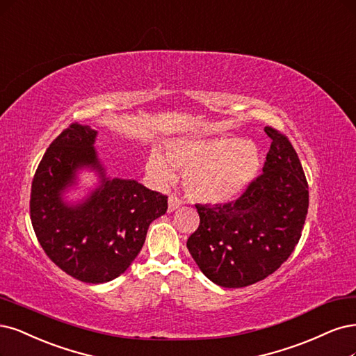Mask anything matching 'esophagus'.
Wrapping results in <instances>:
<instances>
[{"mask_svg": "<svg viewBox=\"0 0 356 356\" xmlns=\"http://www.w3.org/2000/svg\"><path fill=\"white\" fill-rule=\"evenodd\" d=\"M179 206H181V200L177 199V197H174V195H170V197L168 199V212L177 211Z\"/></svg>", "mask_w": 356, "mask_h": 356, "instance_id": "obj_1", "label": "esophagus"}]
</instances>
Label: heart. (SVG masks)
<instances>
[{"label":"heart","mask_w":356,"mask_h":356,"mask_svg":"<svg viewBox=\"0 0 356 356\" xmlns=\"http://www.w3.org/2000/svg\"><path fill=\"white\" fill-rule=\"evenodd\" d=\"M261 156L248 140L220 136L213 138H177L166 157L152 152L145 170L156 184L170 182L182 169V184L191 199L206 204H222L237 199L257 175Z\"/></svg>","instance_id":"obj_1"}]
</instances>
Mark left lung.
<instances>
[{
	"label": "left lung",
	"instance_id": "obj_1",
	"mask_svg": "<svg viewBox=\"0 0 356 356\" xmlns=\"http://www.w3.org/2000/svg\"><path fill=\"white\" fill-rule=\"evenodd\" d=\"M262 175L240 199L225 204H195L200 225L187 248L212 283L238 289L257 283L281 266L295 250L308 213L309 191L298 153L278 131Z\"/></svg>",
	"mask_w": 356,
	"mask_h": 356
}]
</instances>
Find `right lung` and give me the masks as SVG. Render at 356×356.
Returning a JSON list of instances; mask_svg holds the SVG:
<instances>
[{"mask_svg":"<svg viewBox=\"0 0 356 356\" xmlns=\"http://www.w3.org/2000/svg\"><path fill=\"white\" fill-rule=\"evenodd\" d=\"M97 132L72 124L48 147L31 190V220L41 248L63 271L83 283H107L136 259L147 229L166 213L168 197L136 179L110 178L95 150ZM82 170L99 181L82 200L65 194L77 188Z\"/></svg>","mask_w":356,"mask_h":356,"instance_id":"add662e5","label":"right lung"}]
</instances>
